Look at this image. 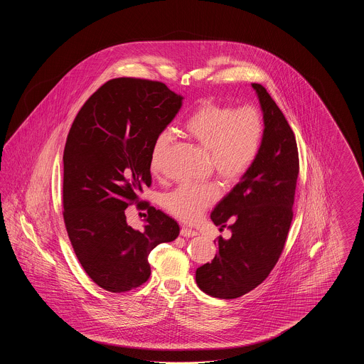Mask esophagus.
<instances>
[{"instance_id": "esophagus-1", "label": "esophagus", "mask_w": 364, "mask_h": 364, "mask_svg": "<svg viewBox=\"0 0 364 364\" xmlns=\"http://www.w3.org/2000/svg\"><path fill=\"white\" fill-rule=\"evenodd\" d=\"M180 235H181L183 237H193V236H198L199 233H198L196 230H193V229H190V228L183 226V228H181V230H180Z\"/></svg>"}]
</instances>
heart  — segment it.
Wrapping results in <instances>:
<instances>
[{
    "instance_id": "1",
    "label": "heart",
    "mask_w": 364,
    "mask_h": 364,
    "mask_svg": "<svg viewBox=\"0 0 364 364\" xmlns=\"http://www.w3.org/2000/svg\"><path fill=\"white\" fill-rule=\"evenodd\" d=\"M184 132L208 151V165L226 184L239 181L259 156L264 122L255 106L208 102L199 106L187 122ZM171 141L166 131L156 135L150 151V172H161L162 156ZM220 196L215 183H186L162 198V205L176 218L184 223L196 221Z\"/></svg>"
}]
</instances>
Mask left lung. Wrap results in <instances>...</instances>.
<instances>
[{
    "instance_id": "left-lung-1",
    "label": "left lung",
    "mask_w": 364,
    "mask_h": 364,
    "mask_svg": "<svg viewBox=\"0 0 364 364\" xmlns=\"http://www.w3.org/2000/svg\"><path fill=\"white\" fill-rule=\"evenodd\" d=\"M263 112L264 135L252 168L214 208L218 254L196 270L198 287L213 297L236 299L262 284L276 266L294 218L299 153L294 131L266 88L252 83Z\"/></svg>"
}]
</instances>
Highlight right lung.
<instances>
[{
    "label": "right lung",
    "mask_w": 364,
    "mask_h": 364,
    "mask_svg": "<svg viewBox=\"0 0 364 364\" xmlns=\"http://www.w3.org/2000/svg\"><path fill=\"white\" fill-rule=\"evenodd\" d=\"M183 97L161 82L117 77L82 106L64 149V223L73 251L98 287L122 294L151 274L149 254L173 242L178 224L140 200L151 186L150 151L172 122ZM148 210L145 230L126 224L124 208Z\"/></svg>",
    "instance_id": "right-lung-1"
}]
</instances>
